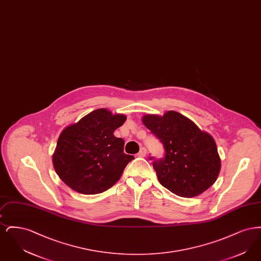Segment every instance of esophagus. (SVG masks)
Wrapping results in <instances>:
<instances>
[{"mask_svg":"<svg viewBox=\"0 0 261 261\" xmlns=\"http://www.w3.org/2000/svg\"><path fill=\"white\" fill-rule=\"evenodd\" d=\"M146 154H147V149L146 148H141L140 149V151L138 152V156H140V158H144V156H146Z\"/></svg>","mask_w":261,"mask_h":261,"instance_id":"esophagus-1","label":"esophagus"}]
</instances>
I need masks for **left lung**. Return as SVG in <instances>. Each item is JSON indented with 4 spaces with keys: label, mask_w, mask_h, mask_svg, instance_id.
Returning <instances> with one entry per match:
<instances>
[{
    "label": "left lung",
    "mask_w": 261,
    "mask_h": 261,
    "mask_svg": "<svg viewBox=\"0 0 261 261\" xmlns=\"http://www.w3.org/2000/svg\"><path fill=\"white\" fill-rule=\"evenodd\" d=\"M142 121L165 149L164 159L152 162L162 186L179 197L194 198L214 184L221 161L211 135L173 111L145 114Z\"/></svg>",
    "instance_id": "obj_1"
}]
</instances>
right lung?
Wrapping results in <instances>:
<instances>
[{
	"label": "right lung",
	"mask_w": 261,
	"mask_h": 261,
	"mask_svg": "<svg viewBox=\"0 0 261 261\" xmlns=\"http://www.w3.org/2000/svg\"><path fill=\"white\" fill-rule=\"evenodd\" d=\"M126 116L107 109L93 111L66 126L53 154L62 182L83 195H96L113 186L134 156L123 152L124 140L113 135Z\"/></svg>",
	"instance_id": "1"
}]
</instances>
